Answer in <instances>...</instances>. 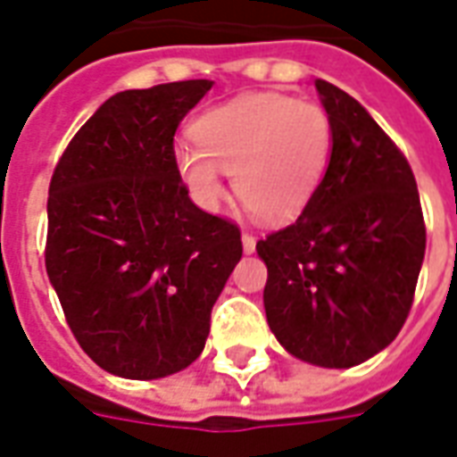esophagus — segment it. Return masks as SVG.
<instances>
[{"label":"esophagus","mask_w":457,"mask_h":457,"mask_svg":"<svg viewBox=\"0 0 457 457\" xmlns=\"http://www.w3.org/2000/svg\"><path fill=\"white\" fill-rule=\"evenodd\" d=\"M242 249H245V254H252L256 249V239L252 237V235H242Z\"/></svg>","instance_id":"34e87169"}]
</instances>
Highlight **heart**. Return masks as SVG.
Wrapping results in <instances>:
<instances>
[{
  "label": "heart",
  "mask_w": 457,
  "mask_h": 457,
  "mask_svg": "<svg viewBox=\"0 0 457 457\" xmlns=\"http://www.w3.org/2000/svg\"><path fill=\"white\" fill-rule=\"evenodd\" d=\"M195 147L174 150L179 179L201 208H218L222 174L249 215L283 225L305 211L320 191L334 154L327 108L286 94H245L198 116Z\"/></svg>",
  "instance_id": "1"
}]
</instances>
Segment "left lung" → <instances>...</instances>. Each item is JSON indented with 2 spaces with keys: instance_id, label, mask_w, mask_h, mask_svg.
<instances>
[{
  "instance_id": "obj_1",
  "label": "left lung",
  "mask_w": 457,
  "mask_h": 457,
  "mask_svg": "<svg viewBox=\"0 0 457 457\" xmlns=\"http://www.w3.org/2000/svg\"><path fill=\"white\" fill-rule=\"evenodd\" d=\"M334 123V154L300 218L256 245L269 269L263 307L283 349L351 368L400 334L427 252L414 174L366 108L314 82Z\"/></svg>"
}]
</instances>
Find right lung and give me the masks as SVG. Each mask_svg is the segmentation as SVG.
Returning <instances> with one entry per match:
<instances>
[{
    "mask_svg": "<svg viewBox=\"0 0 457 457\" xmlns=\"http://www.w3.org/2000/svg\"><path fill=\"white\" fill-rule=\"evenodd\" d=\"M211 87L118 91L50 181L48 278L84 353L118 378L157 380L191 366L242 259L237 225L201 211L174 164L179 123Z\"/></svg>",
    "mask_w": 457,
    "mask_h": 457,
    "instance_id": "add662e5",
    "label": "right lung"
}]
</instances>
